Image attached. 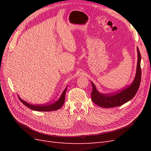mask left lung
Listing matches in <instances>:
<instances>
[{
    "label": "left lung",
    "mask_w": 151,
    "mask_h": 151,
    "mask_svg": "<svg viewBox=\"0 0 151 151\" xmlns=\"http://www.w3.org/2000/svg\"><path fill=\"white\" fill-rule=\"evenodd\" d=\"M137 64L136 74L134 81L130 86L115 94H106L99 93L94 83L91 81L93 86L91 99L96 104L102 108L119 106L130 101L135 96L139 88L141 80V55L138 47L137 48Z\"/></svg>",
    "instance_id": "8db88e82"
}]
</instances>
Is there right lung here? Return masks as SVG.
Listing matches in <instances>:
<instances>
[{"label":"right lung","mask_w":151,"mask_h":151,"mask_svg":"<svg viewBox=\"0 0 151 151\" xmlns=\"http://www.w3.org/2000/svg\"><path fill=\"white\" fill-rule=\"evenodd\" d=\"M67 86L65 88V89L63 91V92H62L61 96L57 101L54 102L53 103H51V104H46V105L31 104L28 103V102H26L25 101H24V100H22L19 96H18V97H19V99H20V101L22 103H23L26 106L29 108L31 109H33V110L38 111H55V110H57V109H60L63 106V103H64L65 95V93L67 91Z\"/></svg>","instance_id":"add662e5"}]
</instances>
